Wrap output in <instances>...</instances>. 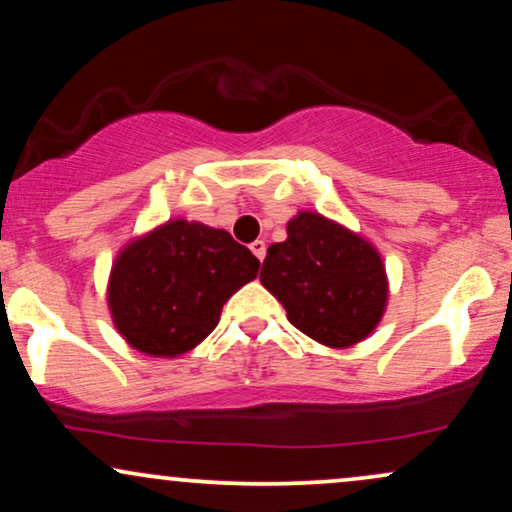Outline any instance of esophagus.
I'll return each mask as SVG.
<instances>
[{"instance_id":"esophagus-1","label":"esophagus","mask_w":512,"mask_h":512,"mask_svg":"<svg viewBox=\"0 0 512 512\" xmlns=\"http://www.w3.org/2000/svg\"><path fill=\"white\" fill-rule=\"evenodd\" d=\"M250 250L257 260L264 262V255H267V245H264V240H255V243H250Z\"/></svg>"}]
</instances>
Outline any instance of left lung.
Segmentation results:
<instances>
[{
  "label": "left lung",
  "mask_w": 512,
  "mask_h": 512,
  "mask_svg": "<svg viewBox=\"0 0 512 512\" xmlns=\"http://www.w3.org/2000/svg\"><path fill=\"white\" fill-rule=\"evenodd\" d=\"M260 281L295 329L331 348L362 341L384 315L389 291L379 252L312 212L288 221V238L269 245Z\"/></svg>",
  "instance_id": "obj_1"
}]
</instances>
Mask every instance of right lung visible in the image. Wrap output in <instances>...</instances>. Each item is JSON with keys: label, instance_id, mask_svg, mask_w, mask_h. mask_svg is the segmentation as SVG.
I'll use <instances>...</instances> for the list:
<instances>
[{"label": "right lung", "instance_id": "obj_1", "mask_svg": "<svg viewBox=\"0 0 512 512\" xmlns=\"http://www.w3.org/2000/svg\"><path fill=\"white\" fill-rule=\"evenodd\" d=\"M260 269L231 233L178 219L121 252L109 281L119 334L135 350L176 357L219 324L221 307Z\"/></svg>", "mask_w": 512, "mask_h": 512}]
</instances>
